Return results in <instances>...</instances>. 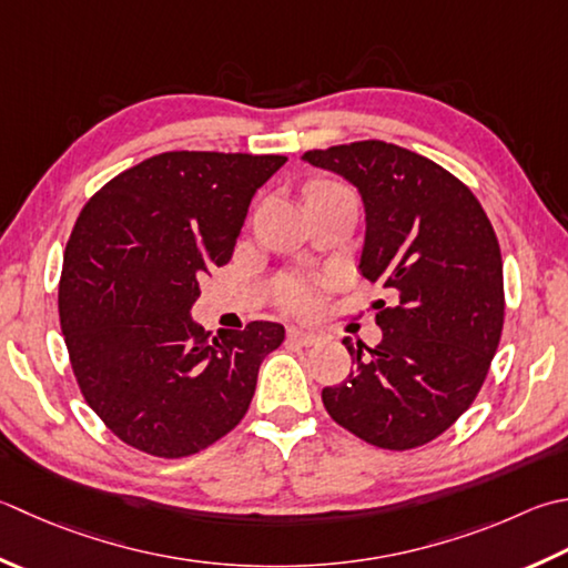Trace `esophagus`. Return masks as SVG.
I'll list each match as a JSON object with an SVG mask.
<instances>
[{
	"label": "esophagus",
	"instance_id": "1",
	"mask_svg": "<svg viewBox=\"0 0 568 568\" xmlns=\"http://www.w3.org/2000/svg\"><path fill=\"white\" fill-rule=\"evenodd\" d=\"M287 339H291L293 344H300V347H310V344L317 342V335H315V332L291 327V329H287Z\"/></svg>",
	"mask_w": 568,
	"mask_h": 568
}]
</instances>
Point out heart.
Instances as JSON below:
<instances>
[{"instance_id":"1","label":"heart","mask_w":568,"mask_h":568,"mask_svg":"<svg viewBox=\"0 0 568 568\" xmlns=\"http://www.w3.org/2000/svg\"><path fill=\"white\" fill-rule=\"evenodd\" d=\"M322 189H339V186H322ZM283 300H285V305H291L295 310H307L315 303V287L307 281H293L285 287Z\"/></svg>"}]
</instances>
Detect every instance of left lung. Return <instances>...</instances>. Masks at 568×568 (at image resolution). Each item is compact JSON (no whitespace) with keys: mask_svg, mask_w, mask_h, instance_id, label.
<instances>
[{"mask_svg":"<svg viewBox=\"0 0 568 568\" xmlns=\"http://www.w3.org/2000/svg\"><path fill=\"white\" fill-rule=\"evenodd\" d=\"M303 160L359 189V271L388 297L374 303L382 342L372 349L342 339L354 369L322 388V404L376 448L426 446L475 402L503 335L495 229L458 176L398 144L364 140Z\"/></svg>","mask_w":568,"mask_h":568,"instance_id":"8db88e82","label":"left lung"}]
</instances>
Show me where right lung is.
I'll return each instance as SVG.
<instances>
[{
  "label": "right lung",
  "instance_id": "obj_1",
  "mask_svg": "<svg viewBox=\"0 0 568 568\" xmlns=\"http://www.w3.org/2000/svg\"><path fill=\"white\" fill-rule=\"evenodd\" d=\"M283 154L162 152L91 196L65 243L61 329L81 394L115 436L158 458L209 448L246 416L277 322L211 335L199 283L229 263L253 194Z\"/></svg>",
  "mask_w": 568,
  "mask_h": 568
}]
</instances>
